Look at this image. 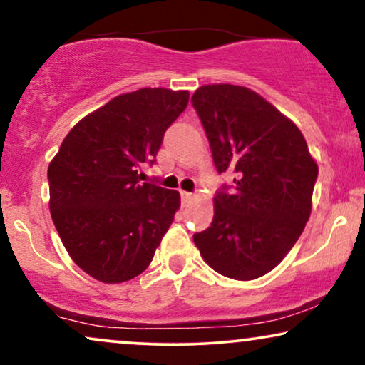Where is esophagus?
Wrapping results in <instances>:
<instances>
[{
  "label": "esophagus",
  "instance_id": "1",
  "mask_svg": "<svg viewBox=\"0 0 365 365\" xmlns=\"http://www.w3.org/2000/svg\"><path fill=\"white\" fill-rule=\"evenodd\" d=\"M193 198H195V195H193V193H190V192H182V200L185 202V204H190Z\"/></svg>",
  "mask_w": 365,
  "mask_h": 365
}]
</instances>
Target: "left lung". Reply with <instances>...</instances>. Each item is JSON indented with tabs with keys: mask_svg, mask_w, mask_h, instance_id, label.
<instances>
[{
	"mask_svg": "<svg viewBox=\"0 0 365 365\" xmlns=\"http://www.w3.org/2000/svg\"><path fill=\"white\" fill-rule=\"evenodd\" d=\"M192 104L217 172L236 173L232 193L214 197V220L193 242L219 274L261 278L305 229L318 165L297 124L247 87L202 86Z\"/></svg>",
	"mask_w": 365,
	"mask_h": 365,
	"instance_id": "obj_1",
	"label": "left lung"
}]
</instances>
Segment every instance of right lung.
<instances>
[{
    "label": "right lung",
    "instance_id": "right-lung-1",
    "mask_svg": "<svg viewBox=\"0 0 365 365\" xmlns=\"http://www.w3.org/2000/svg\"><path fill=\"white\" fill-rule=\"evenodd\" d=\"M188 91L116 96L73 126L48 165L50 214L72 261L94 279L124 283L150 266L180 193L140 182Z\"/></svg>",
    "mask_w": 365,
    "mask_h": 365
}]
</instances>
